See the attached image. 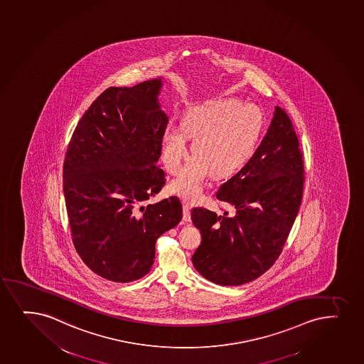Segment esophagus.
<instances>
[{"label": "esophagus", "mask_w": 364, "mask_h": 364, "mask_svg": "<svg viewBox=\"0 0 364 364\" xmlns=\"http://www.w3.org/2000/svg\"><path fill=\"white\" fill-rule=\"evenodd\" d=\"M183 221H191V208L187 204H183Z\"/></svg>", "instance_id": "obj_1"}]
</instances>
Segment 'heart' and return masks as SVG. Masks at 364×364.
<instances>
[{
  "mask_svg": "<svg viewBox=\"0 0 364 364\" xmlns=\"http://www.w3.org/2000/svg\"><path fill=\"white\" fill-rule=\"evenodd\" d=\"M183 130L193 138L194 158L184 166L172 192L189 203L199 200L208 176L222 178L242 168L255 151L264 127L262 112L239 100H220L188 110ZM178 126L170 124L161 138V153L167 171L178 175L188 144Z\"/></svg>",
  "mask_w": 364,
  "mask_h": 364,
  "instance_id": "1",
  "label": "heart"
}]
</instances>
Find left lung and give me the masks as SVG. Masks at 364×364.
<instances>
[{
	"mask_svg": "<svg viewBox=\"0 0 364 364\" xmlns=\"http://www.w3.org/2000/svg\"><path fill=\"white\" fill-rule=\"evenodd\" d=\"M304 161L293 122L276 107L262 142L242 170L222 184L216 198L234 210L223 215L192 210L201 244L192 262L215 284H245L262 276L283 250L300 209Z\"/></svg>",
	"mask_w": 364,
	"mask_h": 364,
	"instance_id": "obj_1",
	"label": "left lung"
}]
</instances>
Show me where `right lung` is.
Here are the masks:
<instances>
[{"label":"right lung","mask_w":364,"mask_h":364,"mask_svg":"<svg viewBox=\"0 0 364 364\" xmlns=\"http://www.w3.org/2000/svg\"><path fill=\"white\" fill-rule=\"evenodd\" d=\"M161 77L134 87H109L80 119L64 160V198L76 251L105 279L129 283L151 271L155 242L182 220L170 197L144 206L161 191L158 165L166 114Z\"/></svg>","instance_id":"right-lung-1"}]
</instances>
